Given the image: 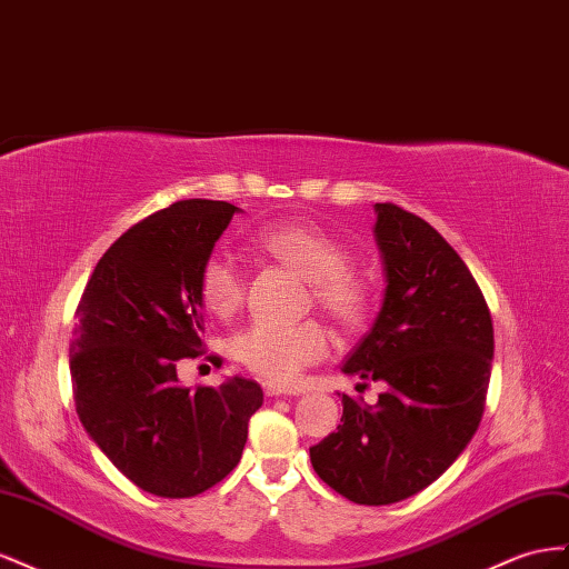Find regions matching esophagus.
<instances>
[{
	"instance_id": "1",
	"label": "esophagus",
	"mask_w": 569,
	"mask_h": 569,
	"mask_svg": "<svg viewBox=\"0 0 569 569\" xmlns=\"http://www.w3.org/2000/svg\"><path fill=\"white\" fill-rule=\"evenodd\" d=\"M262 388H264V393L271 396V398H273V396H298V393H300L298 388L286 386V383H276V381H264Z\"/></svg>"
}]
</instances>
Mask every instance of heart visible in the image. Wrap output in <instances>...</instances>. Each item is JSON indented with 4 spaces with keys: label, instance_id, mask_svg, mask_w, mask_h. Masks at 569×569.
I'll return each mask as SVG.
<instances>
[{
    "label": "heart",
    "instance_id": "b5f03b06",
    "mask_svg": "<svg viewBox=\"0 0 569 569\" xmlns=\"http://www.w3.org/2000/svg\"><path fill=\"white\" fill-rule=\"evenodd\" d=\"M254 248L293 269L310 281L312 300L346 331L362 329L375 296L360 273L348 269L350 254L336 238L310 221L271 226L254 236ZM200 300L217 317H231L246 298V276L229 254H209L198 273ZM329 331L323 323L307 319L300 323L254 321L233 336L236 360L259 377L273 381L296 379L305 367L329 352Z\"/></svg>",
    "mask_w": 569,
    "mask_h": 569
}]
</instances>
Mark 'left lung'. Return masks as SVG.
<instances>
[{"mask_svg":"<svg viewBox=\"0 0 569 569\" xmlns=\"http://www.w3.org/2000/svg\"><path fill=\"white\" fill-rule=\"evenodd\" d=\"M375 209L383 302L343 371L386 391L375 408L343 396V425L310 448V460L336 493L391 506L427 489L472 441L493 323L475 276L433 226L393 202Z\"/></svg>","mask_w":569,"mask_h":569,"instance_id":"left-lung-1","label":"left lung"}]
</instances>
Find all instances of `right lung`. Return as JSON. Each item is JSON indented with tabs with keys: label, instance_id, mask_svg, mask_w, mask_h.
Here are the masks:
<instances>
[{
	"label": "right lung",
	"instance_id": "1",
	"mask_svg": "<svg viewBox=\"0 0 569 569\" xmlns=\"http://www.w3.org/2000/svg\"><path fill=\"white\" fill-rule=\"evenodd\" d=\"M236 212L181 200L131 226L97 262L76 310L69 365L80 425L161 498L198 496L229 475L264 400L252 379L190 391L176 375L178 360L204 352L198 273Z\"/></svg>",
	"mask_w": 569,
	"mask_h": 569
}]
</instances>
